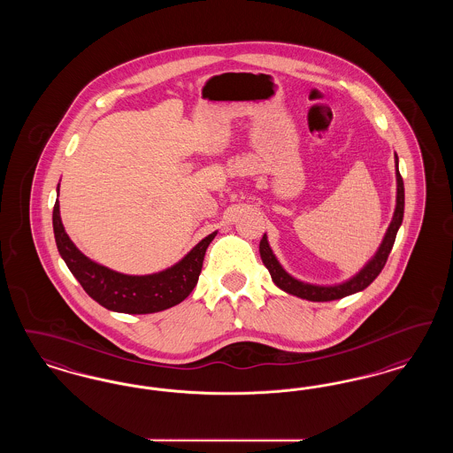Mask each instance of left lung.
<instances>
[{"instance_id":"left-lung-1","label":"left lung","mask_w":453,"mask_h":453,"mask_svg":"<svg viewBox=\"0 0 453 453\" xmlns=\"http://www.w3.org/2000/svg\"><path fill=\"white\" fill-rule=\"evenodd\" d=\"M399 159L395 154V180H397V195H395V211L392 220L388 224V233L382 239L377 253L368 259L365 266L353 275L349 280L343 283H336V285H314V283H307V281L297 280L294 279L290 273H287L280 265V261L273 255L270 244H268V237L263 234V239L259 241V255L263 265L268 268L272 280L287 294L297 296L301 299L312 302H327L336 301V299H343L346 296L357 294L360 290L366 288L372 281L379 277V273L382 272L384 265L388 258V253L394 246L395 234L403 224V217H404V183H403V176L399 173Z\"/></svg>"}]
</instances>
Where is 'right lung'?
<instances>
[{
  "label": "right lung",
  "instance_id": "1",
  "mask_svg": "<svg viewBox=\"0 0 453 453\" xmlns=\"http://www.w3.org/2000/svg\"><path fill=\"white\" fill-rule=\"evenodd\" d=\"M52 226L61 258L65 259L67 268L81 283L88 296L108 311L126 314H152L185 301L198 281L205 251L217 234L216 231L203 237L190 253L163 272L151 275H126L91 261L76 248L65 234L59 214V200H56L54 205Z\"/></svg>",
  "mask_w": 453,
  "mask_h": 453
}]
</instances>
